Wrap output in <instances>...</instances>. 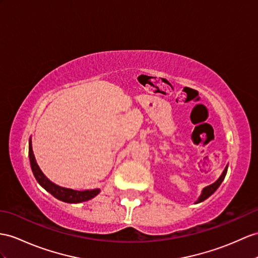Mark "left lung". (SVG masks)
Returning a JSON list of instances; mask_svg holds the SVG:
<instances>
[{
    "instance_id": "obj_1",
    "label": "left lung",
    "mask_w": 258,
    "mask_h": 258,
    "mask_svg": "<svg viewBox=\"0 0 258 258\" xmlns=\"http://www.w3.org/2000/svg\"><path fill=\"white\" fill-rule=\"evenodd\" d=\"M228 166L229 165H227L225 166V168L223 169V172H222V174L220 175V177L215 181V183L213 184H211V185H209V186H207V187H205L204 189L202 190V194H200V196L198 197V199L196 200V203L195 204H199V203H203L204 200H206L207 198H209L211 195L215 192L218 188H219V186L221 185V183L223 181V179H224V177H225V175H227V172H228Z\"/></svg>"
}]
</instances>
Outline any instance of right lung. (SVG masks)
Listing matches in <instances>:
<instances>
[{"mask_svg": "<svg viewBox=\"0 0 258 258\" xmlns=\"http://www.w3.org/2000/svg\"><path fill=\"white\" fill-rule=\"evenodd\" d=\"M28 155H29L31 171H33L36 180L38 181V184L42 188H45V189L48 192L51 194L54 198L61 200V202L68 203V204L83 203L97 196V195L100 192V189H98V188H95V189H87V190H74V189H71V188L61 187L59 185L52 183V181L42 173L39 165L37 164V161L33 151V144H31V138H29Z\"/></svg>", "mask_w": 258, "mask_h": 258, "instance_id": "right-lung-1", "label": "right lung"}]
</instances>
